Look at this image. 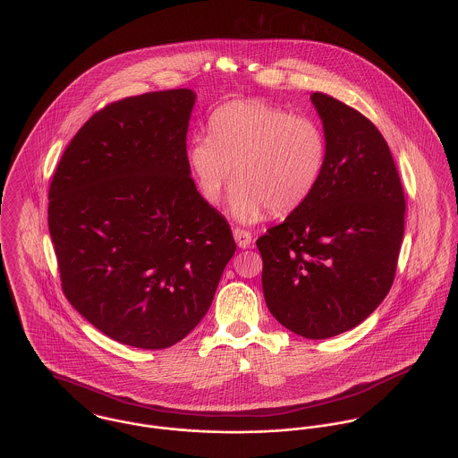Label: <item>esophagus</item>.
Here are the masks:
<instances>
[{
    "label": "esophagus",
    "mask_w": 458,
    "mask_h": 458,
    "mask_svg": "<svg viewBox=\"0 0 458 458\" xmlns=\"http://www.w3.org/2000/svg\"><path fill=\"white\" fill-rule=\"evenodd\" d=\"M234 240H236V245L240 249H249L251 245V233L245 231V229H234Z\"/></svg>",
    "instance_id": "obj_1"
}]
</instances>
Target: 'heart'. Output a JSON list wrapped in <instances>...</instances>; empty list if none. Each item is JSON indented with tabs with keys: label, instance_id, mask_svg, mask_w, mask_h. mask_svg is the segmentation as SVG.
Returning <instances> with one entry per match:
<instances>
[{
	"label": "heart",
	"instance_id": "heart-1",
	"mask_svg": "<svg viewBox=\"0 0 458 458\" xmlns=\"http://www.w3.org/2000/svg\"><path fill=\"white\" fill-rule=\"evenodd\" d=\"M211 134L189 141L187 163L203 198L218 205L233 180L231 213L251 224L269 209L289 215L317 189L327 140L313 119L266 101H231L211 114Z\"/></svg>",
	"mask_w": 458,
	"mask_h": 458
}]
</instances>
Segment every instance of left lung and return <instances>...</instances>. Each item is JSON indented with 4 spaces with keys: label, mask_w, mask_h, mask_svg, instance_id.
I'll list each match as a JSON object with an SVG mask.
<instances>
[{
    "label": "left lung",
    "mask_w": 458,
    "mask_h": 458,
    "mask_svg": "<svg viewBox=\"0 0 458 458\" xmlns=\"http://www.w3.org/2000/svg\"><path fill=\"white\" fill-rule=\"evenodd\" d=\"M327 140L322 178L301 208L257 240L271 315L327 339L366 320L390 291L404 234V191L381 132L324 92L310 96Z\"/></svg>",
    "instance_id": "1"
}]
</instances>
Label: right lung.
Instances as JSON below:
<instances>
[{"instance_id": "add662e5", "label": "right lung", "mask_w": 458, "mask_h": 458, "mask_svg": "<svg viewBox=\"0 0 458 458\" xmlns=\"http://www.w3.org/2000/svg\"><path fill=\"white\" fill-rule=\"evenodd\" d=\"M191 89L96 112L48 189L63 292L98 331L143 350L173 346L207 315L236 251L227 220L187 163Z\"/></svg>"}]
</instances>
